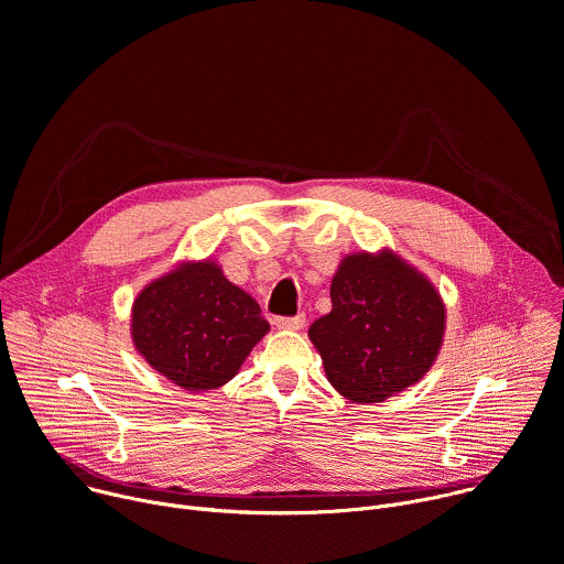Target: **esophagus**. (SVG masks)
Returning <instances> with one entry per match:
<instances>
[{"instance_id": "34e87169", "label": "esophagus", "mask_w": 564, "mask_h": 564, "mask_svg": "<svg viewBox=\"0 0 564 564\" xmlns=\"http://www.w3.org/2000/svg\"><path fill=\"white\" fill-rule=\"evenodd\" d=\"M305 325V314H296V316H281L276 318V327L279 329H301Z\"/></svg>"}]
</instances>
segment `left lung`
Wrapping results in <instances>:
<instances>
[{
    "label": "left lung",
    "instance_id": "left-lung-1",
    "mask_svg": "<svg viewBox=\"0 0 564 564\" xmlns=\"http://www.w3.org/2000/svg\"><path fill=\"white\" fill-rule=\"evenodd\" d=\"M332 312L310 325L332 388L351 403H383L416 386L438 358L447 310L436 285L394 250L343 257Z\"/></svg>",
    "mask_w": 564,
    "mask_h": 564
}]
</instances>
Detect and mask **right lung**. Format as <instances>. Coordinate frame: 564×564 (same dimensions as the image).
Instances as JSON below:
<instances>
[{
  "mask_svg": "<svg viewBox=\"0 0 564 564\" xmlns=\"http://www.w3.org/2000/svg\"><path fill=\"white\" fill-rule=\"evenodd\" d=\"M270 332L259 303L213 259L181 261L134 299L130 336L139 356L185 392L232 381Z\"/></svg>",
  "mask_w": 564,
  "mask_h": 564,
  "instance_id": "obj_1",
  "label": "right lung"
}]
</instances>
